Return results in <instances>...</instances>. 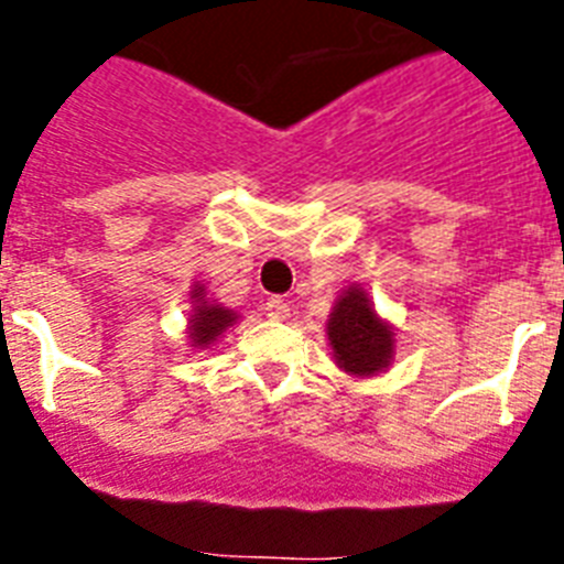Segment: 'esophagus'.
Segmentation results:
<instances>
[{
    "label": "esophagus",
    "mask_w": 564,
    "mask_h": 564,
    "mask_svg": "<svg viewBox=\"0 0 564 564\" xmlns=\"http://www.w3.org/2000/svg\"><path fill=\"white\" fill-rule=\"evenodd\" d=\"M265 316L272 318V322H286L290 318V304L283 299H269L265 301Z\"/></svg>",
    "instance_id": "esophagus-1"
}]
</instances>
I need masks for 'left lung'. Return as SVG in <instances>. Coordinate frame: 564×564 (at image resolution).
I'll list each match as a JSON object with an SVG mask.
<instances>
[{
  "label": "left lung",
  "instance_id": "left-lung-1",
  "mask_svg": "<svg viewBox=\"0 0 564 564\" xmlns=\"http://www.w3.org/2000/svg\"><path fill=\"white\" fill-rule=\"evenodd\" d=\"M336 366L351 377L383 375L394 360V327L371 304L369 292L351 283L339 292L325 325Z\"/></svg>",
  "mask_w": 564,
  "mask_h": 564
}]
</instances>
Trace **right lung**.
Returning a JSON list of instances; mask_svg holds the SVG:
<instances>
[{
  "mask_svg": "<svg viewBox=\"0 0 564 564\" xmlns=\"http://www.w3.org/2000/svg\"><path fill=\"white\" fill-rule=\"evenodd\" d=\"M237 310L225 307L219 301L207 295V286L202 281L193 283L189 290V318H187V345L193 351H207L228 334V327L239 322Z\"/></svg>",
  "mask_w": 564,
  "mask_h": 564,
  "instance_id": "add662e5",
  "label": "right lung"
}]
</instances>
